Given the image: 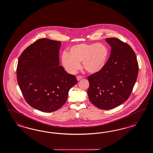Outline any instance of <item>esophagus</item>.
<instances>
[{
    "label": "esophagus",
    "mask_w": 153,
    "mask_h": 153,
    "mask_svg": "<svg viewBox=\"0 0 153 153\" xmlns=\"http://www.w3.org/2000/svg\"><path fill=\"white\" fill-rule=\"evenodd\" d=\"M76 78H77V81H79V80H80V79H82V76H77Z\"/></svg>",
    "instance_id": "1"
}]
</instances>
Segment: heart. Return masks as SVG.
<instances>
[{"label": "heart", "mask_w": 153, "mask_h": 153, "mask_svg": "<svg viewBox=\"0 0 153 153\" xmlns=\"http://www.w3.org/2000/svg\"><path fill=\"white\" fill-rule=\"evenodd\" d=\"M109 56V49L101 43L79 44L71 47L68 54L61 57L62 65L70 74H74L80 67L88 73L95 74L103 69Z\"/></svg>", "instance_id": "heart-1"}]
</instances>
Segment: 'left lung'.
Returning <instances> with one entry per match:
<instances>
[{
    "instance_id": "left-lung-1",
    "label": "left lung",
    "mask_w": 153,
    "mask_h": 153,
    "mask_svg": "<svg viewBox=\"0 0 153 153\" xmlns=\"http://www.w3.org/2000/svg\"><path fill=\"white\" fill-rule=\"evenodd\" d=\"M111 52L105 67L88 77L90 101L102 110L111 109L126 102L136 81L139 65L132 48L117 38H107Z\"/></svg>"
}]
</instances>
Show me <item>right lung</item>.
Masks as SVG:
<instances>
[{
	"label": "right lung",
	"instance_id": "obj_1",
	"mask_svg": "<svg viewBox=\"0 0 153 153\" xmlns=\"http://www.w3.org/2000/svg\"><path fill=\"white\" fill-rule=\"evenodd\" d=\"M61 42L40 39L22 53L17 67L19 87L31 107L44 112L56 111L67 101L76 76L59 65Z\"/></svg>",
	"mask_w": 153,
	"mask_h": 153
}]
</instances>
